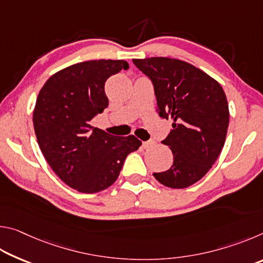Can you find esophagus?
I'll return each instance as SVG.
<instances>
[{
    "label": "esophagus",
    "instance_id": "esophagus-1",
    "mask_svg": "<svg viewBox=\"0 0 263 263\" xmlns=\"http://www.w3.org/2000/svg\"><path fill=\"white\" fill-rule=\"evenodd\" d=\"M153 145H154V141H144V142H142V147H144L145 149L151 148Z\"/></svg>",
    "mask_w": 263,
    "mask_h": 263
}]
</instances>
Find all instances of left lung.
I'll use <instances>...</instances> for the list:
<instances>
[{"label": "left lung", "mask_w": 263, "mask_h": 263, "mask_svg": "<svg viewBox=\"0 0 263 263\" xmlns=\"http://www.w3.org/2000/svg\"><path fill=\"white\" fill-rule=\"evenodd\" d=\"M132 61L152 80L160 117L173 121L162 144L172 149L174 161L153 176L169 188H186L206 174L224 147L230 121L225 92L215 79L185 61L164 57Z\"/></svg>", "instance_id": "left-lung-1"}]
</instances>
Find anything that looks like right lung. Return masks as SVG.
Instances as JSON below:
<instances>
[{
	"mask_svg": "<svg viewBox=\"0 0 263 263\" xmlns=\"http://www.w3.org/2000/svg\"><path fill=\"white\" fill-rule=\"evenodd\" d=\"M127 68L125 60L79 62L53 74L39 91L33 110L39 147L60 180L80 193L109 188L141 145L135 136H112L89 124L109 104L106 80Z\"/></svg>",
	"mask_w": 263,
	"mask_h": 263,
	"instance_id": "right-lung-1",
	"label": "right lung"
}]
</instances>
